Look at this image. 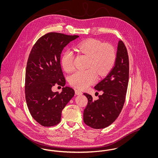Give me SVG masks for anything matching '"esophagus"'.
I'll use <instances>...</instances> for the list:
<instances>
[{"instance_id": "1", "label": "esophagus", "mask_w": 158, "mask_h": 158, "mask_svg": "<svg viewBox=\"0 0 158 158\" xmlns=\"http://www.w3.org/2000/svg\"><path fill=\"white\" fill-rule=\"evenodd\" d=\"M82 92L81 90H77V89L75 90V94L77 95H82Z\"/></svg>"}]
</instances>
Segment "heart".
<instances>
[{
    "instance_id": "1",
    "label": "heart",
    "mask_w": 158,
    "mask_h": 158,
    "mask_svg": "<svg viewBox=\"0 0 158 158\" xmlns=\"http://www.w3.org/2000/svg\"><path fill=\"white\" fill-rule=\"evenodd\" d=\"M77 50L89 57L87 67L88 69L78 70L70 76L69 82L73 86L80 89H85L95 82L100 76H105L112 69L116 60L114 48L110 45L103 43L95 39H88L76 45ZM74 53L66 50L61 56V64L66 72H71L74 69Z\"/></svg>"
}]
</instances>
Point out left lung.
Returning a JSON list of instances; mask_svg holds the SVG:
<instances>
[{"label": "left lung", "mask_w": 158, "mask_h": 158, "mask_svg": "<svg viewBox=\"0 0 158 158\" xmlns=\"http://www.w3.org/2000/svg\"><path fill=\"white\" fill-rule=\"evenodd\" d=\"M129 78V60L127 50L122 41L117 46L116 60L112 70L94 87L102 94L98 99L83 94L88 100L83 111L84 123L95 129L104 128L117 119L125 102Z\"/></svg>", "instance_id": "left-lung-1"}]
</instances>
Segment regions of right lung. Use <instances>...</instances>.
<instances>
[{
	"label": "right lung",
	"mask_w": 158,
	"mask_h": 158,
	"mask_svg": "<svg viewBox=\"0 0 158 158\" xmlns=\"http://www.w3.org/2000/svg\"><path fill=\"white\" fill-rule=\"evenodd\" d=\"M78 37L50 32L39 38L31 51L25 73V99L31 116L43 126L59 124L62 110L75 95L72 88L64 87L60 54ZM56 84L64 86L60 94L51 90Z\"/></svg>",
	"instance_id": "1"
}]
</instances>
